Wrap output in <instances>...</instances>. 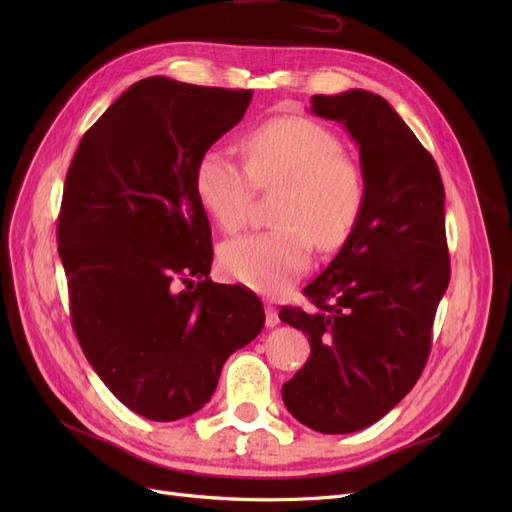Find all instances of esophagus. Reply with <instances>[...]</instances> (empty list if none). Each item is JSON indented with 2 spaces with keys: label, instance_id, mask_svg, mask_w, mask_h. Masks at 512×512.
Instances as JSON below:
<instances>
[{
  "label": "esophagus",
  "instance_id": "34e87169",
  "mask_svg": "<svg viewBox=\"0 0 512 512\" xmlns=\"http://www.w3.org/2000/svg\"><path fill=\"white\" fill-rule=\"evenodd\" d=\"M265 312H267V318H265L267 327H269V329H271V327H277V324H280V316H277V309H275L271 303H267Z\"/></svg>",
  "mask_w": 512,
  "mask_h": 512
}]
</instances>
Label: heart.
Listing matches in <instances>:
<instances>
[{"instance_id": "obj_1", "label": "heart", "mask_w": 512, "mask_h": 512, "mask_svg": "<svg viewBox=\"0 0 512 512\" xmlns=\"http://www.w3.org/2000/svg\"><path fill=\"white\" fill-rule=\"evenodd\" d=\"M243 151L245 166L220 147L200 153L194 192L215 224L235 232L247 220L252 185L280 190L271 215L277 228L232 239L220 254L232 280L277 294L312 265L314 243L331 252L352 237L365 211L367 181L339 136L309 117L260 123L245 136Z\"/></svg>"}]
</instances>
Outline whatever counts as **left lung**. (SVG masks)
<instances>
[{
    "label": "left lung",
    "instance_id": "obj_1",
    "mask_svg": "<svg viewBox=\"0 0 512 512\" xmlns=\"http://www.w3.org/2000/svg\"><path fill=\"white\" fill-rule=\"evenodd\" d=\"M312 113L344 123L367 181L363 218L314 282L312 309L282 307L312 354L282 386L299 423L320 433L374 425L421 378L451 280L444 185L436 160L382 96H314Z\"/></svg>",
    "mask_w": 512,
    "mask_h": 512
}]
</instances>
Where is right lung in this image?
Here are the masks:
<instances>
[{
  "label": "right lung",
  "instance_id": "1",
  "mask_svg": "<svg viewBox=\"0 0 512 512\" xmlns=\"http://www.w3.org/2000/svg\"><path fill=\"white\" fill-rule=\"evenodd\" d=\"M250 100V89L149 76L83 134L68 168L57 250L72 327L108 391L149 421L203 408L228 356L265 327L250 288L211 282L194 192L200 153Z\"/></svg>",
  "mask_w": 512,
  "mask_h": 512
}]
</instances>
